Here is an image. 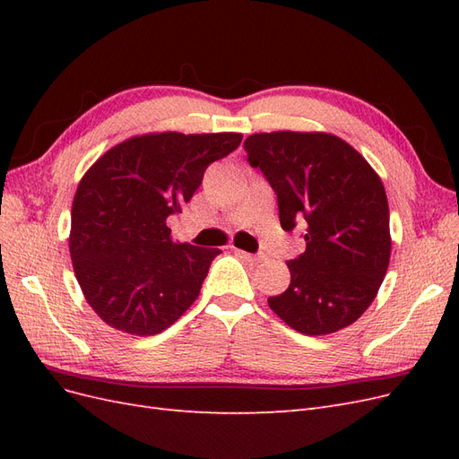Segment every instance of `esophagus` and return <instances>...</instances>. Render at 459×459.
<instances>
[{"label": "esophagus", "instance_id": "obj_1", "mask_svg": "<svg viewBox=\"0 0 459 459\" xmlns=\"http://www.w3.org/2000/svg\"><path fill=\"white\" fill-rule=\"evenodd\" d=\"M235 255H238L239 258H245V260H248V262H262L264 260V256L262 255H251V253H245V251H239V248H235Z\"/></svg>", "mask_w": 459, "mask_h": 459}]
</instances>
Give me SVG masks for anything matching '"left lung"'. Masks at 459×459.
Returning a JSON list of instances; mask_svg holds the SVG:
<instances>
[{
  "instance_id": "1",
  "label": "left lung",
  "mask_w": 459,
  "mask_h": 459,
  "mask_svg": "<svg viewBox=\"0 0 459 459\" xmlns=\"http://www.w3.org/2000/svg\"><path fill=\"white\" fill-rule=\"evenodd\" d=\"M248 162L277 195L280 221L304 224L307 251L287 262L290 283L270 308L304 335L354 324L383 283L391 260L388 203L381 178L327 132H262L243 143Z\"/></svg>"
}]
</instances>
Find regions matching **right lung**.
<instances>
[{
    "label": "right lung",
    "mask_w": 459,
    "mask_h": 459,
    "mask_svg": "<svg viewBox=\"0 0 459 459\" xmlns=\"http://www.w3.org/2000/svg\"><path fill=\"white\" fill-rule=\"evenodd\" d=\"M241 134L152 132L110 147L82 176L71 212L73 268L93 312L122 333L157 335L199 297L218 248L174 243L166 220Z\"/></svg>",
    "instance_id": "obj_1"
}]
</instances>
